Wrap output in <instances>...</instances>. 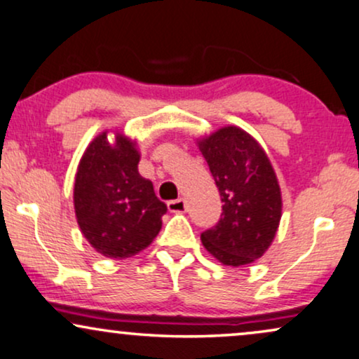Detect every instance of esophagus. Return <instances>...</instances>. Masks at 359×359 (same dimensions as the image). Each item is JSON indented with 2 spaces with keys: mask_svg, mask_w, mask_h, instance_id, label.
I'll use <instances>...</instances> for the list:
<instances>
[{
  "mask_svg": "<svg viewBox=\"0 0 359 359\" xmlns=\"http://www.w3.org/2000/svg\"><path fill=\"white\" fill-rule=\"evenodd\" d=\"M185 207L187 205H185L184 198H177V201L167 202V208H169V212H184Z\"/></svg>",
  "mask_w": 359,
  "mask_h": 359,
  "instance_id": "1",
  "label": "esophagus"
}]
</instances>
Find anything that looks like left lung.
<instances>
[{
    "mask_svg": "<svg viewBox=\"0 0 359 359\" xmlns=\"http://www.w3.org/2000/svg\"><path fill=\"white\" fill-rule=\"evenodd\" d=\"M222 201V215L202 232L203 247L230 266L265 253L281 217V195L269 157L238 127H224L198 144Z\"/></svg>",
    "mask_w": 359,
    "mask_h": 359,
    "instance_id": "left-lung-1",
    "label": "left lung"
}]
</instances>
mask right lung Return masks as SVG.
Segmentation results:
<instances>
[{"label": "right lung", "mask_w": 359, "mask_h": 359, "mask_svg": "<svg viewBox=\"0 0 359 359\" xmlns=\"http://www.w3.org/2000/svg\"><path fill=\"white\" fill-rule=\"evenodd\" d=\"M139 152L124 135L111 146L97 135L81 158L74 208L81 232L99 253L127 258L147 247L162 226L167 205L137 170Z\"/></svg>", "instance_id": "right-lung-1"}]
</instances>
